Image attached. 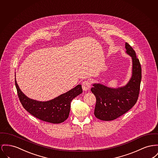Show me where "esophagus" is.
<instances>
[{
	"instance_id": "obj_1",
	"label": "esophagus",
	"mask_w": 158,
	"mask_h": 158,
	"mask_svg": "<svg viewBox=\"0 0 158 158\" xmlns=\"http://www.w3.org/2000/svg\"><path fill=\"white\" fill-rule=\"evenodd\" d=\"M91 83L89 81H85L82 84V89L84 91H86L89 90L91 88Z\"/></svg>"
}]
</instances>
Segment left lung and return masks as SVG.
<instances>
[{
	"label": "left lung",
	"mask_w": 158,
	"mask_h": 158,
	"mask_svg": "<svg viewBox=\"0 0 158 158\" xmlns=\"http://www.w3.org/2000/svg\"><path fill=\"white\" fill-rule=\"evenodd\" d=\"M126 52L132 60V74L125 86L116 89L95 84L91 89L96 97L95 117L102 121H112L130 110L137 102L141 80V67L133 48L125 43Z\"/></svg>",
	"instance_id": "left-lung-1"
}]
</instances>
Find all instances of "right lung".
I'll return each mask as SVG.
<instances>
[{
  "instance_id": "obj_1",
  "label": "right lung",
  "mask_w": 158,
  "mask_h": 158,
  "mask_svg": "<svg viewBox=\"0 0 158 158\" xmlns=\"http://www.w3.org/2000/svg\"><path fill=\"white\" fill-rule=\"evenodd\" d=\"M15 86L19 101L23 107L33 116L42 121L60 123L65 121L69 115L70 103L76 96L82 93L81 85L48 102H38L28 98L21 92L15 78Z\"/></svg>"
}]
</instances>
